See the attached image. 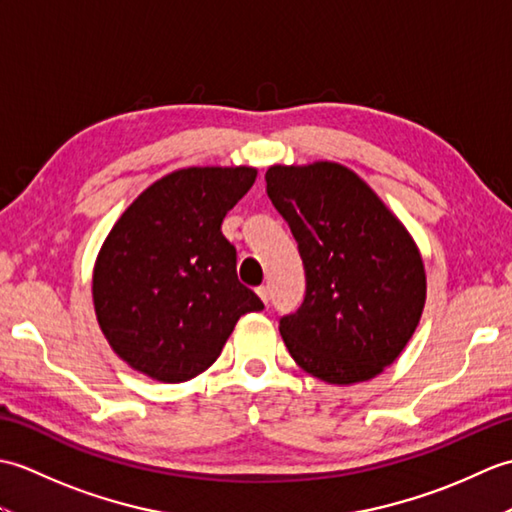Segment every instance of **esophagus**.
<instances>
[{
	"mask_svg": "<svg viewBox=\"0 0 512 512\" xmlns=\"http://www.w3.org/2000/svg\"><path fill=\"white\" fill-rule=\"evenodd\" d=\"M257 295H259V299H262L266 306H268V301H270V290H268V286H259L257 288Z\"/></svg>",
	"mask_w": 512,
	"mask_h": 512,
	"instance_id": "34e87169",
	"label": "esophagus"
}]
</instances>
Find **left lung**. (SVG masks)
Here are the masks:
<instances>
[{"instance_id":"8db88e82","label":"left lung","mask_w":512,"mask_h":512,"mask_svg":"<svg viewBox=\"0 0 512 512\" xmlns=\"http://www.w3.org/2000/svg\"><path fill=\"white\" fill-rule=\"evenodd\" d=\"M266 193L306 270L297 312L279 317L290 356L332 385L374 378L411 339L427 297L416 244L347 167H270Z\"/></svg>"}]
</instances>
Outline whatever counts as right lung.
Instances as JSON below:
<instances>
[{
    "instance_id": "obj_1",
    "label": "right lung",
    "mask_w": 512,
    "mask_h": 512,
    "mask_svg": "<svg viewBox=\"0 0 512 512\" xmlns=\"http://www.w3.org/2000/svg\"><path fill=\"white\" fill-rule=\"evenodd\" d=\"M250 167H191L154 182L107 235L92 295L114 352L162 383L215 363L237 319L264 310L237 279L226 213L253 187Z\"/></svg>"
}]
</instances>
